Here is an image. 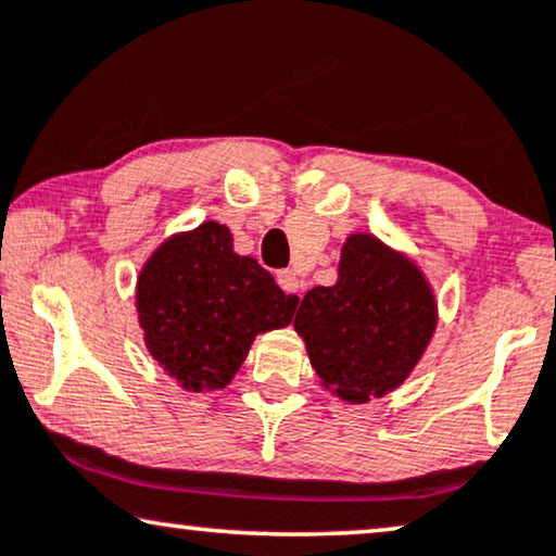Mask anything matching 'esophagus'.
<instances>
[{
    "instance_id": "esophagus-1",
    "label": "esophagus",
    "mask_w": 556,
    "mask_h": 556,
    "mask_svg": "<svg viewBox=\"0 0 556 556\" xmlns=\"http://www.w3.org/2000/svg\"><path fill=\"white\" fill-rule=\"evenodd\" d=\"M277 282L287 294H292V298H300V294H302V279L298 277V271H292V269L279 271Z\"/></svg>"
}]
</instances>
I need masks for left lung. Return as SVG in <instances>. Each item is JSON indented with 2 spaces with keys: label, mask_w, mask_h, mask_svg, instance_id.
<instances>
[{
  "label": "left lung",
  "mask_w": 556,
  "mask_h": 556,
  "mask_svg": "<svg viewBox=\"0 0 556 556\" xmlns=\"http://www.w3.org/2000/svg\"><path fill=\"white\" fill-rule=\"evenodd\" d=\"M434 325L438 305L425 274L368 233L348 236L338 282L309 290L294 317L323 387L351 404L396 389Z\"/></svg>",
  "instance_id": "1"
}]
</instances>
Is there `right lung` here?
I'll return each instance as SVG.
<instances>
[{
  "mask_svg": "<svg viewBox=\"0 0 556 556\" xmlns=\"http://www.w3.org/2000/svg\"><path fill=\"white\" fill-rule=\"evenodd\" d=\"M294 307L216 220L167 239L137 279L147 351L185 391L226 389L258 332L290 325Z\"/></svg>",
  "mask_w": 556,
  "mask_h": 556,
  "instance_id": "1",
  "label": "right lung"
}]
</instances>
